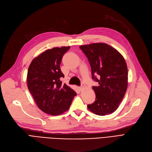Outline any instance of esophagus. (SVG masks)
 <instances>
[{
  "label": "esophagus",
  "mask_w": 152,
  "mask_h": 152,
  "mask_svg": "<svg viewBox=\"0 0 152 152\" xmlns=\"http://www.w3.org/2000/svg\"><path fill=\"white\" fill-rule=\"evenodd\" d=\"M84 86H85L84 83H82V84H81V86L79 87L80 90V91H82V90L83 89V88H84Z\"/></svg>",
  "instance_id": "1"
}]
</instances>
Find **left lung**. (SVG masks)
I'll list each match as a JSON object with an SVG mask.
<instances>
[{
  "mask_svg": "<svg viewBox=\"0 0 152 152\" xmlns=\"http://www.w3.org/2000/svg\"><path fill=\"white\" fill-rule=\"evenodd\" d=\"M91 67L92 77L98 82L92 87L96 101L88 109L99 116L114 112L126 92L128 68L121 54L106 43H92L80 46Z\"/></svg>",
  "mask_w": 152,
  "mask_h": 152,
  "instance_id": "1",
  "label": "left lung"
}]
</instances>
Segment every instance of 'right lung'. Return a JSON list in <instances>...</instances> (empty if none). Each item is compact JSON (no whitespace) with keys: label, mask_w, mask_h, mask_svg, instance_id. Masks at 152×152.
Listing matches in <instances>:
<instances>
[{"label":"right lung","mask_w":152,"mask_h":152,"mask_svg":"<svg viewBox=\"0 0 152 152\" xmlns=\"http://www.w3.org/2000/svg\"><path fill=\"white\" fill-rule=\"evenodd\" d=\"M70 46L47 50L31 61L27 83L36 105L44 113L60 115L69 110L76 92L65 83L60 65L62 57Z\"/></svg>","instance_id":"obj_1"}]
</instances>
